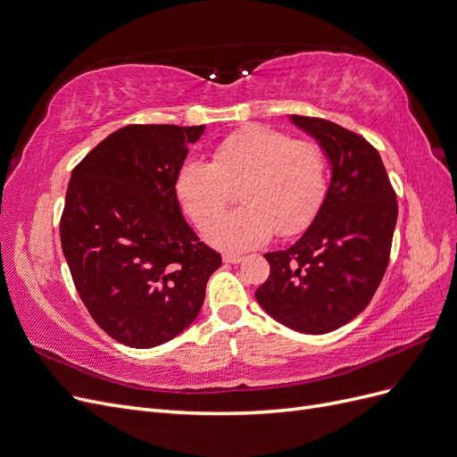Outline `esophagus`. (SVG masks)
<instances>
[{
  "label": "esophagus",
  "mask_w": 457,
  "mask_h": 457,
  "mask_svg": "<svg viewBox=\"0 0 457 457\" xmlns=\"http://www.w3.org/2000/svg\"><path fill=\"white\" fill-rule=\"evenodd\" d=\"M224 262L226 263H239V262H243V256H239V254H224Z\"/></svg>",
  "instance_id": "34e87169"
}]
</instances>
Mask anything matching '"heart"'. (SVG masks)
I'll use <instances>...</instances> for the list:
<instances>
[{
	"label": "heart",
	"mask_w": 457,
	"mask_h": 457,
	"mask_svg": "<svg viewBox=\"0 0 457 457\" xmlns=\"http://www.w3.org/2000/svg\"><path fill=\"white\" fill-rule=\"evenodd\" d=\"M328 179V156L318 141L252 124L220 141L211 163L184 162L173 192L180 211L206 229L227 204L230 188L241 185L244 207L205 233L212 246L241 252L267 243L275 231L290 237L307 229L324 205Z\"/></svg>",
	"instance_id": "heart-1"
}]
</instances>
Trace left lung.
<instances>
[{
    "instance_id": "8db88e82",
    "label": "left lung",
    "mask_w": 457,
    "mask_h": 457,
    "mask_svg": "<svg viewBox=\"0 0 457 457\" xmlns=\"http://www.w3.org/2000/svg\"><path fill=\"white\" fill-rule=\"evenodd\" d=\"M292 122L324 146L331 182L303 237L267 252L271 273L256 299L277 322L301 333H329L373 299L390 263L397 195L378 150L361 135L314 116Z\"/></svg>"
}]
</instances>
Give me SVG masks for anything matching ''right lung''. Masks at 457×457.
<instances>
[{
    "mask_svg": "<svg viewBox=\"0 0 457 457\" xmlns=\"http://www.w3.org/2000/svg\"><path fill=\"white\" fill-rule=\"evenodd\" d=\"M203 129H116L82 158L67 186L60 239L75 288L94 322L126 346H158L188 328L222 263L186 224L173 192Z\"/></svg>",
    "mask_w": 457,
    "mask_h": 457,
    "instance_id": "right-lung-1",
    "label": "right lung"
}]
</instances>
